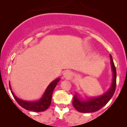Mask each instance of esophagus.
Instances as JSON below:
<instances>
[{
	"mask_svg": "<svg viewBox=\"0 0 127 127\" xmlns=\"http://www.w3.org/2000/svg\"><path fill=\"white\" fill-rule=\"evenodd\" d=\"M72 73L70 70H66L64 73V77L66 79H70L72 77Z\"/></svg>",
	"mask_w": 127,
	"mask_h": 127,
	"instance_id": "1",
	"label": "esophagus"
}]
</instances>
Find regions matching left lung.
Wrapping results in <instances>:
<instances>
[{"label": "left lung", "mask_w": 127, "mask_h": 127, "mask_svg": "<svg viewBox=\"0 0 127 127\" xmlns=\"http://www.w3.org/2000/svg\"><path fill=\"white\" fill-rule=\"evenodd\" d=\"M110 57L113 74L112 83L110 88L101 96L90 97L87 99H82L77 93H75L73 99L72 104L77 111L81 113H93L97 111L105 106L113 97L116 89L117 72L111 55H110Z\"/></svg>", "instance_id": "1"}]
</instances>
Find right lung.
<instances>
[{
	"instance_id": "obj_1",
	"label": "right lung",
	"mask_w": 127,
	"mask_h": 127,
	"mask_svg": "<svg viewBox=\"0 0 127 127\" xmlns=\"http://www.w3.org/2000/svg\"><path fill=\"white\" fill-rule=\"evenodd\" d=\"M60 80V78L59 77L57 79H56L55 80H54V81H52L48 86V87L46 88L45 91L44 92L43 95L41 96V97L39 100L36 101H24V100H23L21 99H19L16 97L12 91H11V93H12L16 101L17 102V103L21 106L23 107V108L28 110V111L41 112V111H45L50 106L53 90H54L55 88L57 86V85L58 84V82H59ZM9 88H10V90H12L10 82H9Z\"/></svg>"
}]
</instances>
